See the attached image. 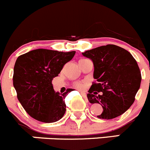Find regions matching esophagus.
<instances>
[{
    "mask_svg": "<svg viewBox=\"0 0 150 150\" xmlns=\"http://www.w3.org/2000/svg\"><path fill=\"white\" fill-rule=\"evenodd\" d=\"M81 94H82V96L84 97V98L87 99V97H86V93H84V92H81Z\"/></svg>",
    "mask_w": 150,
    "mask_h": 150,
    "instance_id": "obj_1",
    "label": "esophagus"
}]
</instances>
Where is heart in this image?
Instances as JSON below:
<instances>
[{
    "label": "heart",
    "instance_id": "b5f03b06",
    "mask_svg": "<svg viewBox=\"0 0 150 150\" xmlns=\"http://www.w3.org/2000/svg\"><path fill=\"white\" fill-rule=\"evenodd\" d=\"M75 87H76L79 90H83L86 86V82L85 81H81V82H76L75 83Z\"/></svg>",
    "mask_w": 150,
    "mask_h": 150
}]
</instances>
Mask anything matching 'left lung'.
Segmentation results:
<instances>
[{"label":"left lung","mask_w":150,"mask_h":150,"mask_svg":"<svg viewBox=\"0 0 150 150\" xmlns=\"http://www.w3.org/2000/svg\"><path fill=\"white\" fill-rule=\"evenodd\" d=\"M94 64L92 84L87 94L91 103H99L103 110L97 116L111 120L130 108L140 88L142 75L138 64L127 50L107 45L82 53ZM98 92L103 95L96 96Z\"/></svg>","instance_id":"left-lung-1"}]
</instances>
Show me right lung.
<instances>
[{
  "label": "right lung",
  "mask_w": 150,
  "mask_h": 150,
  "mask_svg": "<svg viewBox=\"0 0 150 150\" xmlns=\"http://www.w3.org/2000/svg\"><path fill=\"white\" fill-rule=\"evenodd\" d=\"M75 51L59 52L47 49L31 50L17 58L14 67L13 85L23 108L35 120L51 123L59 121L66 111V92H56L52 81Z\"/></svg>",
  "instance_id": "1"
}]
</instances>
